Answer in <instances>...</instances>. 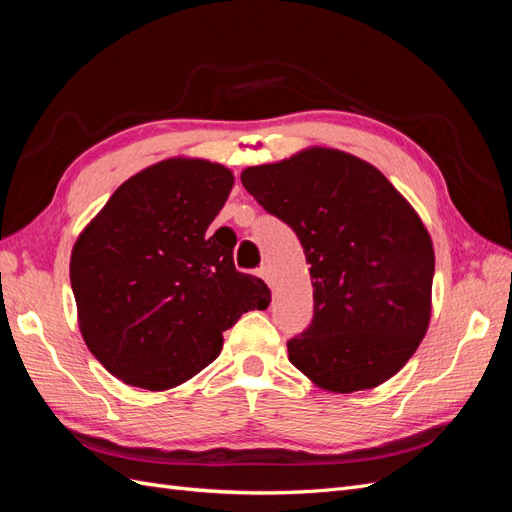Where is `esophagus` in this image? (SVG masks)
Here are the masks:
<instances>
[{
	"instance_id": "1",
	"label": "esophagus",
	"mask_w": 512,
	"mask_h": 512,
	"mask_svg": "<svg viewBox=\"0 0 512 512\" xmlns=\"http://www.w3.org/2000/svg\"><path fill=\"white\" fill-rule=\"evenodd\" d=\"M256 275L260 277V280H265L267 284H271V269H269V265H262V267H258Z\"/></svg>"
}]
</instances>
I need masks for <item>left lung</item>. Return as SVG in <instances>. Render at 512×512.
<instances>
[{
  "label": "left lung",
  "instance_id": "left-lung-1",
  "mask_svg": "<svg viewBox=\"0 0 512 512\" xmlns=\"http://www.w3.org/2000/svg\"><path fill=\"white\" fill-rule=\"evenodd\" d=\"M241 183L284 220L312 267L314 320L288 359L318 389H376L408 363L431 320L433 243L376 166L333 147L247 166Z\"/></svg>",
  "mask_w": 512,
  "mask_h": 512
}]
</instances>
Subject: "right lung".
Returning <instances> with one entry per match:
<instances>
[{
	"label": "right lung",
	"instance_id": "1",
	"mask_svg": "<svg viewBox=\"0 0 512 512\" xmlns=\"http://www.w3.org/2000/svg\"><path fill=\"white\" fill-rule=\"evenodd\" d=\"M232 185L218 162L166 158L123 181L76 239V320L123 384L175 389L218 359L245 312L269 307L267 284L235 269V235L209 232Z\"/></svg>",
	"mask_w": 512,
	"mask_h": 512
}]
</instances>
